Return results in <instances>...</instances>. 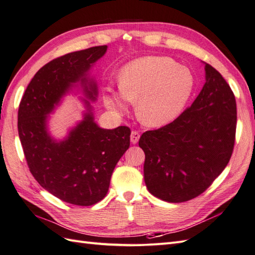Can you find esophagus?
<instances>
[{
	"label": "esophagus",
	"mask_w": 255,
	"mask_h": 255,
	"mask_svg": "<svg viewBox=\"0 0 255 255\" xmlns=\"http://www.w3.org/2000/svg\"><path fill=\"white\" fill-rule=\"evenodd\" d=\"M139 137H140V134L137 131H133L131 133V142H132V144H136V142L138 141Z\"/></svg>",
	"instance_id": "1"
}]
</instances>
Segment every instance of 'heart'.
Wrapping results in <instances>:
<instances>
[{"instance_id":"obj_1","label":"heart","mask_w":255,"mask_h":255,"mask_svg":"<svg viewBox=\"0 0 255 255\" xmlns=\"http://www.w3.org/2000/svg\"><path fill=\"white\" fill-rule=\"evenodd\" d=\"M195 79L188 68L169 57H142L123 68L120 88L105 90L104 103L117 114L136 103V115L148 127H162L182 113L194 91Z\"/></svg>"}]
</instances>
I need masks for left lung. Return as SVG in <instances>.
I'll list each match as a JSON object with an SVG mask.
<instances>
[{
	"mask_svg": "<svg viewBox=\"0 0 255 255\" xmlns=\"http://www.w3.org/2000/svg\"><path fill=\"white\" fill-rule=\"evenodd\" d=\"M206 80L190 107L139 138L146 186L161 200L178 203L200 196L231 160L237 127L234 92L209 64Z\"/></svg>",
	"mask_w": 255,
	"mask_h": 255,
	"instance_id": "obj_1",
	"label": "left lung"
}]
</instances>
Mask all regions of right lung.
Returning a JSON list of instances; mask_svg holds the SVG:
<instances>
[{
    "mask_svg": "<svg viewBox=\"0 0 255 255\" xmlns=\"http://www.w3.org/2000/svg\"><path fill=\"white\" fill-rule=\"evenodd\" d=\"M107 45L60 56L43 66L30 81L18 109V134L31 174L43 188L65 202L89 207L104 199L115 166L129 147L131 129H104L91 107L68 138L57 142L46 129V118L59 99L106 53ZM85 88L96 98V85Z\"/></svg>",
    "mask_w": 255,
    "mask_h": 255,
    "instance_id": "1",
    "label": "right lung"
}]
</instances>
